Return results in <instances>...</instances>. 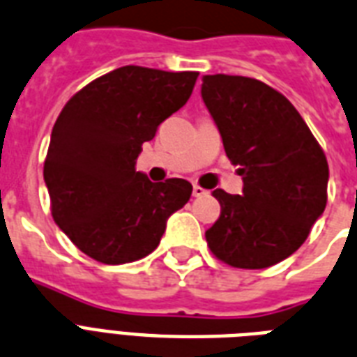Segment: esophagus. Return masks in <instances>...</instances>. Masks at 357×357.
<instances>
[{"label": "esophagus", "mask_w": 357, "mask_h": 357, "mask_svg": "<svg viewBox=\"0 0 357 357\" xmlns=\"http://www.w3.org/2000/svg\"><path fill=\"white\" fill-rule=\"evenodd\" d=\"M206 190H204V188H201V186H197V184H195V186H193V197H203V195H206Z\"/></svg>", "instance_id": "1"}]
</instances>
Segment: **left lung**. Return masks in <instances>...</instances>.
Returning <instances> with one entry per match:
<instances>
[{"mask_svg":"<svg viewBox=\"0 0 357 357\" xmlns=\"http://www.w3.org/2000/svg\"><path fill=\"white\" fill-rule=\"evenodd\" d=\"M201 96L244 181L242 195L212 192L222 212L204 233L210 251L234 268L278 264L305 242L324 212V151L296 107L259 79L203 76Z\"/></svg>","mask_w":357,"mask_h":357,"instance_id":"8db88e82","label":"left lung"}]
</instances>
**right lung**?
Returning a JSON list of instances; mask_svg holds the SVG:
<instances>
[{"label": "right lung", "mask_w": 357, "mask_h": 357, "mask_svg": "<svg viewBox=\"0 0 357 357\" xmlns=\"http://www.w3.org/2000/svg\"><path fill=\"white\" fill-rule=\"evenodd\" d=\"M199 73L121 66L66 102L44 160L52 216L85 255L124 264L153 253L167 218L190 201L184 178L135 171L141 145L192 95Z\"/></svg>", "instance_id": "right-lung-1"}]
</instances>
